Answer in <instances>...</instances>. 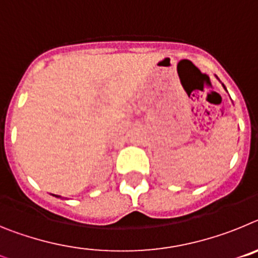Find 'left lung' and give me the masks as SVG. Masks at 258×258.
I'll list each match as a JSON object with an SVG mask.
<instances>
[{
    "label": "left lung",
    "mask_w": 258,
    "mask_h": 258,
    "mask_svg": "<svg viewBox=\"0 0 258 258\" xmlns=\"http://www.w3.org/2000/svg\"><path fill=\"white\" fill-rule=\"evenodd\" d=\"M222 86H223V88H225V85H223V84H222ZM225 90H226V88H225Z\"/></svg>",
    "instance_id": "8db88e82"
}]
</instances>
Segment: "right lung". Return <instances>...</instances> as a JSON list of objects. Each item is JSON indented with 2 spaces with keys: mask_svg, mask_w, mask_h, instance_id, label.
<instances>
[{
  "mask_svg": "<svg viewBox=\"0 0 258 258\" xmlns=\"http://www.w3.org/2000/svg\"><path fill=\"white\" fill-rule=\"evenodd\" d=\"M51 195H52V197H55V198H60V199H61V197H59V195H54V194H51Z\"/></svg>",
  "mask_w": 258,
  "mask_h": 258,
  "instance_id": "1",
  "label": "right lung"
}]
</instances>
